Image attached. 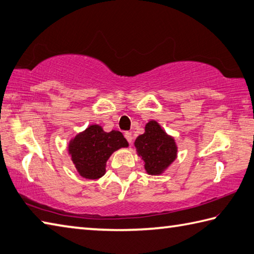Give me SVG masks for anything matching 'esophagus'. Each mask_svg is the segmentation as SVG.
Listing matches in <instances>:
<instances>
[{"label":"esophagus","mask_w":254,"mask_h":254,"mask_svg":"<svg viewBox=\"0 0 254 254\" xmlns=\"http://www.w3.org/2000/svg\"><path fill=\"white\" fill-rule=\"evenodd\" d=\"M124 136H126V138H127V141L128 142V143H132V140H133V137H132V133L131 132H126L124 133Z\"/></svg>","instance_id":"esophagus-1"}]
</instances>
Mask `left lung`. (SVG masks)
Segmentation results:
<instances>
[{
    "label": "left lung",
    "instance_id": "1",
    "mask_svg": "<svg viewBox=\"0 0 254 254\" xmlns=\"http://www.w3.org/2000/svg\"><path fill=\"white\" fill-rule=\"evenodd\" d=\"M144 130L134 141L136 154L144 162L148 175H162L177 158L175 138L167 134L155 120L148 121Z\"/></svg>",
    "mask_w": 254,
    "mask_h": 254
}]
</instances>
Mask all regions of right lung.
Instances as JSON below:
<instances>
[{
  "mask_svg": "<svg viewBox=\"0 0 254 254\" xmlns=\"http://www.w3.org/2000/svg\"><path fill=\"white\" fill-rule=\"evenodd\" d=\"M127 146L120 131L106 132L99 124H91L69 141L68 154L79 175L86 180H99L106 174L107 161L113 152Z\"/></svg>",
  "mask_w": 254,
  "mask_h": 254,
  "instance_id": "right-lung-1",
  "label": "right lung"
}]
</instances>
